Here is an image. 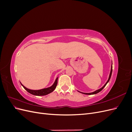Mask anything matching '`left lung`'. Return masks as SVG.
Masks as SVG:
<instances>
[{
    "instance_id": "1",
    "label": "left lung",
    "mask_w": 132,
    "mask_h": 132,
    "mask_svg": "<svg viewBox=\"0 0 132 132\" xmlns=\"http://www.w3.org/2000/svg\"><path fill=\"white\" fill-rule=\"evenodd\" d=\"M112 65H111V72H110V74L109 78V79H108V80H107V81L106 82V83L104 85V86H103L102 87H101V89H98V90H96V91H95L93 92V93H81V92H80V93H82V94H85V95H93V94H97V93H98L99 92H100V91H101L103 88H104V87H105V86L107 84L108 82H109V81H110V78H111V75H112Z\"/></svg>"
}]
</instances>
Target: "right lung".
Masks as SVG:
<instances>
[{
	"instance_id": "1",
	"label": "right lung",
	"mask_w": 132,
	"mask_h": 132,
	"mask_svg": "<svg viewBox=\"0 0 132 132\" xmlns=\"http://www.w3.org/2000/svg\"><path fill=\"white\" fill-rule=\"evenodd\" d=\"M57 83H58V78L56 79V80H55V81L52 86H51L50 87H48V88H45V89L38 90H34L29 89L23 86L21 83V84L23 87V88H24L28 92V93H30L32 95H36V96H44V95H46L47 94H48L52 93V92H53L55 89V87H56L57 85Z\"/></svg>"
}]
</instances>
